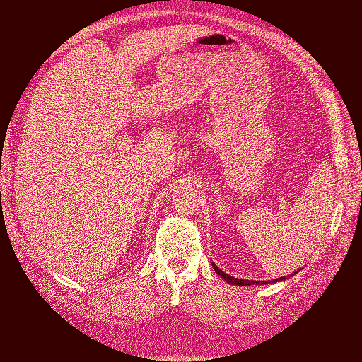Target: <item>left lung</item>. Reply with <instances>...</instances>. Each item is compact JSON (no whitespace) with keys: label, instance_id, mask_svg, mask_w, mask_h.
<instances>
[{"label":"left lung","instance_id":"obj_1","mask_svg":"<svg viewBox=\"0 0 362 362\" xmlns=\"http://www.w3.org/2000/svg\"><path fill=\"white\" fill-rule=\"evenodd\" d=\"M212 267H214V271H216L217 274H219L221 277H222L223 280H226L227 284H230V285H240V286H242V285H256V284H259V280H243V279H235V277H232V275H228V274H226L223 271H221V269L217 267L214 262H212ZM279 280H284V279H277V282H279ZM262 284H267V282H262ZM269 284H271V282H269Z\"/></svg>","mask_w":362,"mask_h":362}]
</instances>
